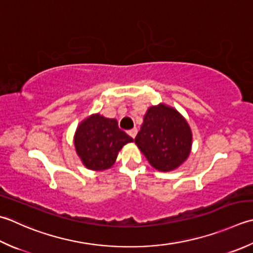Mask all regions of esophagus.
I'll list each match as a JSON object with an SVG mask.
<instances>
[{"instance_id": "1", "label": "esophagus", "mask_w": 253, "mask_h": 253, "mask_svg": "<svg viewBox=\"0 0 253 253\" xmlns=\"http://www.w3.org/2000/svg\"><path fill=\"white\" fill-rule=\"evenodd\" d=\"M137 132H138V129H137V128H132V129L128 130V135H129L131 138H135V137H136V135H137Z\"/></svg>"}]
</instances>
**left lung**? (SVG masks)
<instances>
[{"label": "left lung", "instance_id": "1", "mask_svg": "<svg viewBox=\"0 0 253 253\" xmlns=\"http://www.w3.org/2000/svg\"><path fill=\"white\" fill-rule=\"evenodd\" d=\"M135 143L151 167L170 172L189 158L193 133L189 123L176 108L160 103L148 107Z\"/></svg>", "mask_w": 253, "mask_h": 253}]
</instances>
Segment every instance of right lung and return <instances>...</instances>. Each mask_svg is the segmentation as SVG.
I'll return each instance as SVG.
<instances>
[{
  "label": "right lung",
  "instance_id": "1",
  "mask_svg": "<svg viewBox=\"0 0 253 253\" xmlns=\"http://www.w3.org/2000/svg\"><path fill=\"white\" fill-rule=\"evenodd\" d=\"M133 139L118 128L115 118H107L100 113L92 114L79 124L73 143L82 165L88 170L111 169L118 152Z\"/></svg>",
  "mask_w": 253,
  "mask_h": 253
}]
</instances>
